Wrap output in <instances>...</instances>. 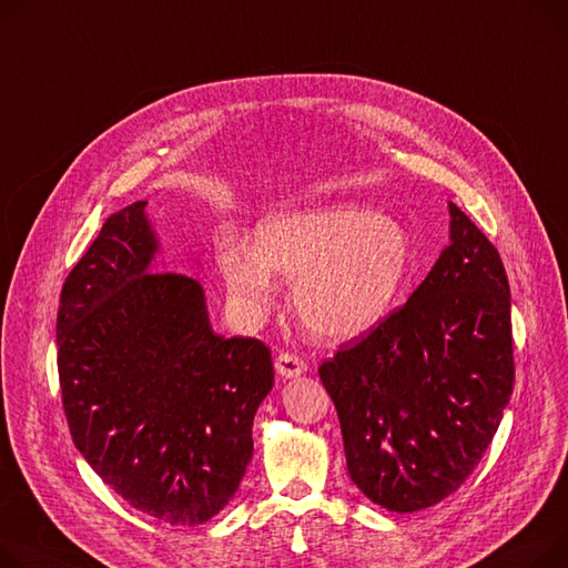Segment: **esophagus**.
<instances>
[{
    "label": "esophagus",
    "instance_id": "34e87169",
    "mask_svg": "<svg viewBox=\"0 0 568 568\" xmlns=\"http://www.w3.org/2000/svg\"><path fill=\"white\" fill-rule=\"evenodd\" d=\"M276 372L283 376V379H294V376H301L308 372V365L304 358H298L294 354H278L276 358Z\"/></svg>",
    "mask_w": 568,
    "mask_h": 568
}]
</instances>
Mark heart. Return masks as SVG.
Masks as SVG:
<instances>
[{
    "instance_id": "b5f03b06",
    "label": "heart",
    "mask_w": 568,
    "mask_h": 568,
    "mask_svg": "<svg viewBox=\"0 0 568 568\" xmlns=\"http://www.w3.org/2000/svg\"><path fill=\"white\" fill-rule=\"evenodd\" d=\"M216 262L244 324L270 315L278 274L294 278L292 304L306 328L331 343H345L390 315L408 278L413 248L397 219L335 203L264 216L253 233V248L223 240Z\"/></svg>"
}]
</instances>
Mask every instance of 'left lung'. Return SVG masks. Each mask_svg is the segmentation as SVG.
<instances>
[{
    "instance_id": "left-lung-1",
    "label": "left lung",
    "mask_w": 568,
    "mask_h": 568,
    "mask_svg": "<svg viewBox=\"0 0 568 568\" xmlns=\"http://www.w3.org/2000/svg\"><path fill=\"white\" fill-rule=\"evenodd\" d=\"M445 246L406 304L322 363L354 484L388 511L427 509L466 481L514 390L500 253L455 205Z\"/></svg>"
}]
</instances>
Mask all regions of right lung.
<instances>
[{"mask_svg":"<svg viewBox=\"0 0 568 568\" xmlns=\"http://www.w3.org/2000/svg\"><path fill=\"white\" fill-rule=\"evenodd\" d=\"M145 205L111 214L63 283V410L74 447L123 500L201 525L231 503L253 457L272 352L214 333L201 283L158 272Z\"/></svg>","mask_w":568,"mask_h":568,"instance_id":"obj_1","label":"right lung"}]
</instances>
